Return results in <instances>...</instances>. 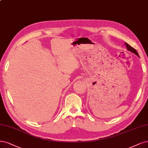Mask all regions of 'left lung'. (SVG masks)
I'll return each instance as SVG.
<instances>
[{"mask_svg":"<svg viewBox=\"0 0 148 148\" xmlns=\"http://www.w3.org/2000/svg\"><path fill=\"white\" fill-rule=\"evenodd\" d=\"M124 44L125 45V46H126V47H127V49L128 50V51H130V52H132V53H133L134 54H136L137 56H138L139 57V55H138V53H137V51H136V49H134V48H132V47H130V46L129 45V44H127V43H124Z\"/></svg>","mask_w":148,"mask_h":148,"instance_id":"1","label":"left lung"}]
</instances>
